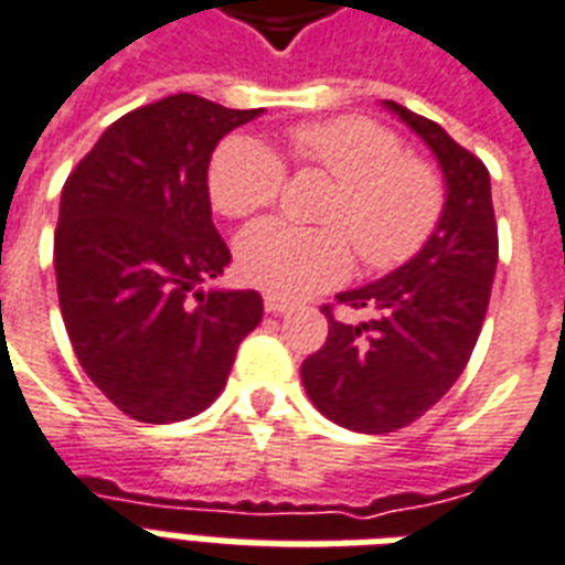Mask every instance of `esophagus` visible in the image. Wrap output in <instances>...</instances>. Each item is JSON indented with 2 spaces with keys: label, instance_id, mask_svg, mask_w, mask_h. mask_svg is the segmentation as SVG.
<instances>
[{
  "label": "esophagus",
  "instance_id": "esophagus-1",
  "mask_svg": "<svg viewBox=\"0 0 565 565\" xmlns=\"http://www.w3.org/2000/svg\"><path fill=\"white\" fill-rule=\"evenodd\" d=\"M263 308H266L269 315H284V311L290 308V302H287V299H281V296L266 294L263 296Z\"/></svg>",
  "mask_w": 565,
  "mask_h": 565
}]
</instances>
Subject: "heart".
<instances>
[{
    "label": "heart",
    "instance_id": "heart-1",
    "mask_svg": "<svg viewBox=\"0 0 565 565\" xmlns=\"http://www.w3.org/2000/svg\"><path fill=\"white\" fill-rule=\"evenodd\" d=\"M290 157L335 181L320 211L330 226L306 230L263 221L238 235L235 257L247 284L299 299L348 278L356 250L369 271L415 259L445 211L436 166L408 157L399 136L369 117H332L290 132ZM284 162L250 136H230L209 166V196L226 217H250L278 199Z\"/></svg>",
    "mask_w": 565,
    "mask_h": 565
}]
</instances>
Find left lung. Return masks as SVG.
<instances>
[{
  "mask_svg": "<svg viewBox=\"0 0 565 565\" xmlns=\"http://www.w3.org/2000/svg\"><path fill=\"white\" fill-rule=\"evenodd\" d=\"M436 153L445 211L424 250L387 278L335 296L369 320H339L323 306L330 335L302 363L308 399L354 433H393L454 387L472 356L497 275L499 238L490 172L445 129L384 103Z\"/></svg>",
  "mask_w": 565,
  "mask_h": 565,
  "instance_id": "1",
  "label": "left lung"
}]
</instances>
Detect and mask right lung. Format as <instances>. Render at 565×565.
<instances>
[{
	"label": "right lung",
	"mask_w": 565,
	"mask_h": 565,
	"mask_svg": "<svg viewBox=\"0 0 565 565\" xmlns=\"http://www.w3.org/2000/svg\"><path fill=\"white\" fill-rule=\"evenodd\" d=\"M257 115L174 93L115 120L66 178L54 269L68 342L141 424L205 412L263 320L257 290H196L230 263L211 223V153Z\"/></svg>",
	"instance_id": "right-lung-1"
}]
</instances>
